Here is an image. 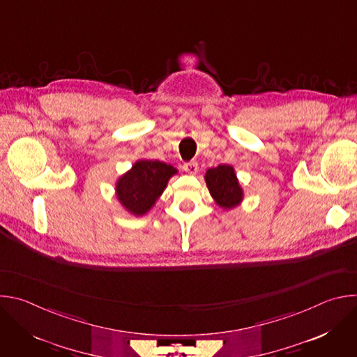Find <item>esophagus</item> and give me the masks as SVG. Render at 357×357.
Segmentation results:
<instances>
[{"label":"esophagus","mask_w":357,"mask_h":357,"mask_svg":"<svg viewBox=\"0 0 357 357\" xmlns=\"http://www.w3.org/2000/svg\"><path fill=\"white\" fill-rule=\"evenodd\" d=\"M183 169H185L188 174L193 175V174H196V172H197V162H196V161L185 162V164H183Z\"/></svg>","instance_id":"1"}]
</instances>
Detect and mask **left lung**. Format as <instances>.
Here are the masks:
<instances>
[{
    "label": "left lung",
    "mask_w": 357,
    "mask_h": 357,
    "mask_svg": "<svg viewBox=\"0 0 357 357\" xmlns=\"http://www.w3.org/2000/svg\"><path fill=\"white\" fill-rule=\"evenodd\" d=\"M206 185L211 195L215 197L219 206L225 209H231L241 202L243 190L236 178L234 169L230 165H219L211 168L206 175Z\"/></svg>",
    "instance_id": "8db88e82"
}]
</instances>
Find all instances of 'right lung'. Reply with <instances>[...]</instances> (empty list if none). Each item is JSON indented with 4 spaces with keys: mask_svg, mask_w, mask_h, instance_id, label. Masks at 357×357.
<instances>
[{
    "mask_svg": "<svg viewBox=\"0 0 357 357\" xmlns=\"http://www.w3.org/2000/svg\"><path fill=\"white\" fill-rule=\"evenodd\" d=\"M174 174L176 169L165 162L137 161L131 171L119 179L117 197L127 211L141 216L152 208Z\"/></svg>",
    "mask_w": 357,
    "mask_h": 357,
    "instance_id": "1",
    "label": "right lung"
}]
</instances>
